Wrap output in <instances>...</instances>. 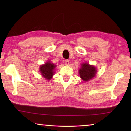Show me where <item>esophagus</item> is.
I'll return each instance as SVG.
<instances>
[{"label": "esophagus", "instance_id": "1", "mask_svg": "<svg viewBox=\"0 0 131 131\" xmlns=\"http://www.w3.org/2000/svg\"><path fill=\"white\" fill-rule=\"evenodd\" d=\"M65 64L66 65H68L69 64V60L66 59V60L65 61Z\"/></svg>", "mask_w": 131, "mask_h": 131}]
</instances>
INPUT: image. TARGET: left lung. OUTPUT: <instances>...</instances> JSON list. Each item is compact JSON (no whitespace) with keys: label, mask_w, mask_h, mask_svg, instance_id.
Returning a JSON list of instances; mask_svg holds the SVG:
<instances>
[{"label":"left lung","mask_w":131,"mask_h":131,"mask_svg":"<svg viewBox=\"0 0 131 131\" xmlns=\"http://www.w3.org/2000/svg\"><path fill=\"white\" fill-rule=\"evenodd\" d=\"M96 70L94 66L90 65L89 64L84 63L81 65V69L79 70L80 76L84 81L90 80L95 76Z\"/></svg>","instance_id":"8db88e82"}]
</instances>
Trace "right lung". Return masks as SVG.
<instances>
[{"mask_svg":"<svg viewBox=\"0 0 131 131\" xmlns=\"http://www.w3.org/2000/svg\"><path fill=\"white\" fill-rule=\"evenodd\" d=\"M55 66H56L51 63L50 62H48L44 65L41 66L40 68V71L42 76L48 80H50L54 75V69Z\"/></svg>","mask_w":131,"mask_h":131,"instance_id":"add662e5","label":"right lung"}]
</instances>
